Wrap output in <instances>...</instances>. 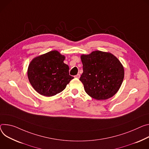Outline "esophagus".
Listing matches in <instances>:
<instances>
[{
	"label": "esophagus",
	"instance_id": "esophagus-1",
	"mask_svg": "<svg viewBox=\"0 0 149 149\" xmlns=\"http://www.w3.org/2000/svg\"><path fill=\"white\" fill-rule=\"evenodd\" d=\"M80 77V74H78L77 75H75V78H79Z\"/></svg>",
	"mask_w": 149,
	"mask_h": 149
}]
</instances>
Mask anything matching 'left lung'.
I'll list each match as a JSON object with an SVG mask.
<instances>
[{"label": "left lung", "instance_id": "1", "mask_svg": "<svg viewBox=\"0 0 149 149\" xmlns=\"http://www.w3.org/2000/svg\"><path fill=\"white\" fill-rule=\"evenodd\" d=\"M81 60L83 72L79 80L88 95L99 100L113 96L124 78V68L119 60L109 52L100 50L83 54Z\"/></svg>", "mask_w": 149, "mask_h": 149}]
</instances>
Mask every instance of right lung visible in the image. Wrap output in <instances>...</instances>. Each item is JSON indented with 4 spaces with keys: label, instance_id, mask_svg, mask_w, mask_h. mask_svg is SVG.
<instances>
[{
    "label": "right lung",
    "instance_id": "right-lung-1",
    "mask_svg": "<svg viewBox=\"0 0 149 149\" xmlns=\"http://www.w3.org/2000/svg\"><path fill=\"white\" fill-rule=\"evenodd\" d=\"M65 56L53 50L34 58L27 70L29 80L40 94L51 97L62 91L74 78L69 74V66L63 61Z\"/></svg>",
    "mask_w": 149,
    "mask_h": 149
}]
</instances>
